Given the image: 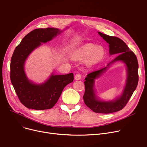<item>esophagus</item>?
<instances>
[{"instance_id":"34e87169","label":"esophagus","mask_w":147,"mask_h":147,"mask_svg":"<svg viewBox=\"0 0 147 147\" xmlns=\"http://www.w3.org/2000/svg\"><path fill=\"white\" fill-rule=\"evenodd\" d=\"M74 78H75V79H76V80H80V79H81L82 76H81L80 74H76Z\"/></svg>"}]
</instances>
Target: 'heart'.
I'll return each mask as SVG.
<instances>
[{
  "instance_id": "obj_1",
  "label": "heart",
  "mask_w": 147,
  "mask_h": 147,
  "mask_svg": "<svg viewBox=\"0 0 147 147\" xmlns=\"http://www.w3.org/2000/svg\"><path fill=\"white\" fill-rule=\"evenodd\" d=\"M105 55V51L103 47L86 43L76 49L73 53V57L78 61L85 60V64L90 67L102 61Z\"/></svg>"
}]
</instances>
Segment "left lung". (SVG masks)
<instances>
[{
	"mask_svg": "<svg viewBox=\"0 0 147 147\" xmlns=\"http://www.w3.org/2000/svg\"><path fill=\"white\" fill-rule=\"evenodd\" d=\"M99 35L109 44V55H119L105 68L87 74L85 78V92L83 100L86 105L96 113H110L121 111L125 106L136 89L138 83V63L135 54L119 38L111 36L98 32ZM125 64L127 69V79L122 93L111 101H103L98 97L94 89L96 79L99 78L116 62Z\"/></svg>",
	"mask_w": 147,
	"mask_h": 147,
	"instance_id": "obj_1",
	"label": "left lung"
}]
</instances>
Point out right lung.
<instances>
[{"label":"right lung","mask_w":147,"mask_h":147,"mask_svg":"<svg viewBox=\"0 0 147 147\" xmlns=\"http://www.w3.org/2000/svg\"><path fill=\"white\" fill-rule=\"evenodd\" d=\"M63 30L54 28L36 29L28 34L15 48L11 62V80L21 102L35 110L51 109L57 102L64 88L73 82V74L51 73L44 82L36 84L29 80L25 71L28 56L35 49L53 40Z\"/></svg>","instance_id":"add662e5"}]
</instances>
